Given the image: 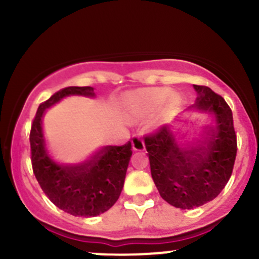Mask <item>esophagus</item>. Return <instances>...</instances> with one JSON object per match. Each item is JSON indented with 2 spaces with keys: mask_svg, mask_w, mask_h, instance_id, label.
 Instances as JSON below:
<instances>
[{
  "mask_svg": "<svg viewBox=\"0 0 259 259\" xmlns=\"http://www.w3.org/2000/svg\"><path fill=\"white\" fill-rule=\"evenodd\" d=\"M132 144H133V149L135 151H142L145 149V144L143 142V138L140 135H134L132 140Z\"/></svg>",
  "mask_w": 259,
  "mask_h": 259,
  "instance_id": "1",
  "label": "esophagus"
}]
</instances>
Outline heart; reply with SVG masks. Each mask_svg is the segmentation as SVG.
<instances>
[{
	"label": "heart",
	"instance_id": "1",
	"mask_svg": "<svg viewBox=\"0 0 259 259\" xmlns=\"http://www.w3.org/2000/svg\"><path fill=\"white\" fill-rule=\"evenodd\" d=\"M145 96L144 95H137L134 96V100H142V99H144Z\"/></svg>",
	"mask_w": 259,
	"mask_h": 259
}]
</instances>
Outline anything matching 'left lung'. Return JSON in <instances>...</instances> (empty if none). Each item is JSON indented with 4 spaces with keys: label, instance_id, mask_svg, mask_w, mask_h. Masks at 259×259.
Returning a JSON list of instances; mask_svg holds the SVG:
<instances>
[{
    "label": "left lung",
    "instance_id": "obj_1",
    "mask_svg": "<svg viewBox=\"0 0 259 259\" xmlns=\"http://www.w3.org/2000/svg\"><path fill=\"white\" fill-rule=\"evenodd\" d=\"M194 89L198 98L193 108L211 116V125L199 144L183 148L168 125L144 138L159 194L180 209L200 207L218 197L231 178L237 155L229 105L208 86L194 85Z\"/></svg>",
    "mask_w": 259,
    "mask_h": 259
}]
</instances>
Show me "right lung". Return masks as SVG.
I'll use <instances>...</instances> for the list:
<instances>
[{
  "instance_id": "obj_1",
  "label": "right lung",
  "mask_w": 259,
  "mask_h": 259,
  "mask_svg": "<svg viewBox=\"0 0 259 259\" xmlns=\"http://www.w3.org/2000/svg\"><path fill=\"white\" fill-rule=\"evenodd\" d=\"M69 95L94 96L91 86H69L41 104L30 133L32 170L48 198L75 217H95L115 204L124 187L132 156V143L108 145L81 164H60L50 154L44 135L42 116L46 109Z\"/></svg>"
}]
</instances>
